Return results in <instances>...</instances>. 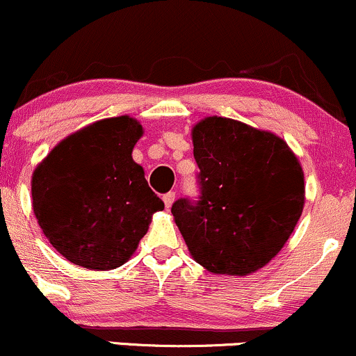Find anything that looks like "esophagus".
Segmentation results:
<instances>
[{"label":"esophagus","mask_w":356,"mask_h":356,"mask_svg":"<svg viewBox=\"0 0 356 356\" xmlns=\"http://www.w3.org/2000/svg\"><path fill=\"white\" fill-rule=\"evenodd\" d=\"M174 201H175V192H167V194L164 195V204H165L167 209H169V207H172Z\"/></svg>","instance_id":"34e87169"}]
</instances>
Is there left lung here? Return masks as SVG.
Instances as JSON below:
<instances>
[{"mask_svg": "<svg viewBox=\"0 0 356 356\" xmlns=\"http://www.w3.org/2000/svg\"><path fill=\"white\" fill-rule=\"evenodd\" d=\"M191 136L201 201H175V224L204 269L251 275L295 231L305 207L303 167L280 136L232 118H202Z\"/></svg>", "mask_w": 356, "mask_h": 356, "instance_id": "1", "label": "left lung"}]
</instances>
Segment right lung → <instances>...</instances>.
<instances>
[{
	"instance_id": "right-lung-1",
	"label": "right lung",
	"mask_w": 356,
	"mask_h": 356,
	"mask_svg": "<svg viewBox=\"0 0 356 356\" xmlns=\"http://www.w3.org/2000/svg\"><path fill=\"white\" fill-rule=\"evenodd\" d=\"M144 134L129 115L104 118L58 142L31 175L35 218L61 256L108 271L130 259L164 202L132 159Z\"/></svg>"
}]
</instances>
